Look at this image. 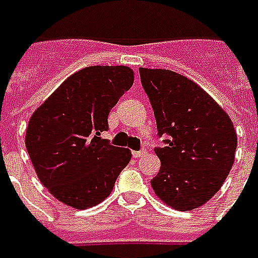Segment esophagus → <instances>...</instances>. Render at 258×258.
I'll return each instance as SVG.
<instances>
[{
	"mask_svg": "<svg viewBox=\"0 0 258 258\" xmlns=\"http://www.w3.org/2000/svg\"><path fill=\"white\" fill-rule=\"evenodd\" d=\"M148 153V152H146V149H141V150H138V152H133V156H134V157H142V156H145V154Z\"/></svg>",
	"mask_w": 258,
	"mask_h": 258,
	"instance_id": "34e87169",
	"label": "esophagus"
}]
</instances>
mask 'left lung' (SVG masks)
<instances>
[{
    "instance_id": "obj_1",
    "label": "left lung",
    "mask_w": 258,
    "mask_h": 258,
    "mask_svg": "<svg viewBox=\"0 0 258 258\" xmlns=\"http://www.w3.org/2000/svg\"><path fill=\"white\" fill-rule=\"evenodd\" d=\"M164 148L150 183L177 211H191L211 200L232 168L236 133L228 114L201 87L169 70L139 68Z\"/></svg>"
}]
</instances>
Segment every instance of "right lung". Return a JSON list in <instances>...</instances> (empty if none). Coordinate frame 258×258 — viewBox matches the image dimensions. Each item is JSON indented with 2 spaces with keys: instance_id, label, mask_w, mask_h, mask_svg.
Instances as JSON below:
<instances>
[{
  "instance_id": "add662e5",
  "label": "right lung",
  "mask_w": 258,
  "mask_h": 258,
  "mask_svg": "<svg viewBox=\"0 0 258 258\" xmlns=\"http://www.w3.org/2000/svg\"><path fill=\"white\" fill-rule=\"evenodd\" d=\"M128 67H87L71 75L32 113L26 148L42 184L68 207L85 209L109 196L131 160L101 133L108 114L131 89Z\"/></svg>"
}]
</instances>
